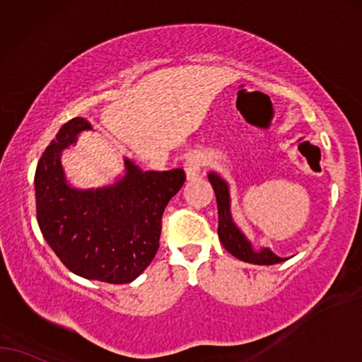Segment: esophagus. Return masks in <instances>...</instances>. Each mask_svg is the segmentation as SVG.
Here are the masks:
<instances>
[{
    "mask_svg": "<svg viewBox=\"0 0 362 362\" xmlns=\"http://www.w3.org/2000/svg\"><path fill=\"white\" fill-rule=\"evenodd\" d=\"M202 167H204V162H202V158L199 156L194 153V156L187 157V160L184 163L187 180H195V178H199L202 173Z\"/></svg>",
    "mask_w": 362,
    "mask_h": 362,
    "instance_id": "34e87169",
    "label": "esophagus"
}]
</instances>
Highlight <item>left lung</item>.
I'll return each instance as SVG.
<instances>
[{"instance_id": "obj_1", "label": "left lung", "mask_w": 362, "mask_h": 362, "mask_svg": "<svg viewBox=\"0 0 362 362\" xmlns=\"http://www.w3.org/2000/svg\"><path fill=\"white\" fill-rule=\"evenodd\" d=\"M209 180L211 187H214L216 205H218V238L226 252L233 255L235 258L242 259V262L253 264H276L285 262V259L276 257L268 248H263L262 252H255L248 240L245 238V235L235 226L233 220H231L228 185L214 172H210Z\"/></svg>"}]
</instances>
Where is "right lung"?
<instances>
[{
	"mask_svg": "<svg viewBox=\"0 0 362 362\" xmlns=\"http://www.w3.org/2000/svg\"><path fill=\"white\" fill-rule=\"evenodd\" d=\"M93 124L74 117L56 134L37 162L36 216L41 233L67 269L110 285L136 279L160 247L162 214L185 182L182 168L142 172L125 160L127 173L115 185L71 189L59 156Z\"/></svg>",
	"mask_w": 362,
	"mask_h": 362,
	"instance_id": "add662e5",
	"label": "right lung"
}]
</instances>
